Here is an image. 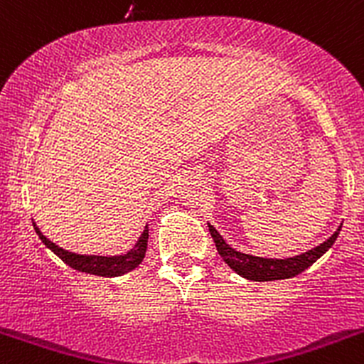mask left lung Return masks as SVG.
<instances>
[{"label": "left lung", "mask_w": 364, "mask_h": 364, "mask_svg": "<svg viewBox=\"0 0 364 364\" xmlns=\"http://www.w3.org/2000/svg\"><path fill=\"white\" fill-rule=\"evenodd\" d=\"M209 231L210 235H213L219 255L225 259V262L231 267V269L237 271L240 277L247 279H254V282H273V279L292 278L295 274L307 269L311 264H314V262L333 245V242L337 240L338 233H341V226H338V230L331 235L328 240L319 243L318 247L307 250L304 254L295 255V257L289 259H266L238 252V250L231 249V247L223 240V237L215 231L214 226L209 225Z\"/></svg>", "instance_id": "8db88e82"}]
</instances>
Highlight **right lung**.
Listing matches in <instances>:
<instances>
[{"label":"right lung","instance_id":"right-lung-1","mask_svg":"<svg viewBox=\"0 0 364 364\" xmlns=\"http://www.w3.org/2000/svg\"><path fill=\"white\" fill-rule=\"evenodd\" d=\"M36 233L39 235L41 242L45 243L50 250H53L55 254L62 259L65 264H69L74 269L82 271V273L90 274H98V277H121V274L127 273V271L134 269L141 264L143 257H145L146 252V243H149V226L143 230L141 237L136 242V245L129 250L127 254L122 255H110V257H105V255H81L69 252V250L62 249L57 243L48 240L45 235L39 231V228L34 225Z\"/></svg>","mask_w":364,"mask_h":364}]
</instances>
